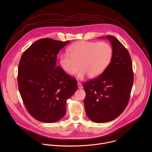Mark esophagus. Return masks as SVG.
Returning <instances> with one entry per match:
<instances>
[{
    "instance_id": "obj_1",
    "label": "esophagus",
    "mask_w": 152,
    "mask_h": 152,
    "mask_svg": "<svg viewBox=\"0 0 152 152\" xmlns=\"http://www.w3.org/2000/svg\"><path fill=\"white\" fill-rule=\"evenodd\" d=\"M77 86H78V88H79V89H82V88H83V86H82V84H81L80 82H77Z\"/></svg>"
}]
</instances>
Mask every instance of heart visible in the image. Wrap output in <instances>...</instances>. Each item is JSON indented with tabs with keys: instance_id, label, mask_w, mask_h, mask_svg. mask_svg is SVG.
<instances>
[{
	"instance_id": "heart-1",
	"label": "heart",
	"mask_w": 152,
	"mask_h": 152,
	"mask_svg": "<svg viewBox=\"0 0 152 152\" xmlns=\"http://www.w3.org/2000/svg\"><path fill=\"white\" fill-rule=\"evenodd\" d=\"M67 53H63L59 58V64L65 73L70 76L77 75L80 79L88 75L96 78L102 74L111 61L113 48L106 42L80 41L72 45Z\"/></svg>"
}]
</instances>
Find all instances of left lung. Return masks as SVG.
I'll use <instances>...</instances> for the list:
<instances>
[{
    "label": "left lung",
    "mask_w": 152,
    "mask_h": 152,
    "mask_svg": "<svg viewBox=\"0 0 152 152\" xmlns=\"http://www.w3.org/2000/svg\"><path fill=\"white\" fill-rule=\"evenodd\" d=\"M107 38L113 48L109 66L99 77L83 84L86 93L84 105L86 115L96 123L109 122L126 107L134 83L132 63L128 51L111 35Z\"/></svg>",
    "instance_id": "8db88e82"
}]
</instances>
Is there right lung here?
<instances>
[{
  "label": "right lung",
  "instance_id": "obj_1",
  "mask_svg": "<svg viewBox=\"0 0 152 152\" xmlns=\"http://www.w3.org/2000/svg\"><path fill=\"white\" fill-rule=\"evenodd\" d=\"M69 41L42 38L21 55L17 81L21 99L37 120L54 123L66 113V102L77 89L76 80L56 66L57 54Z\"/></svg>",
  "mask_w": 152,
  "mask_h": 152
}]
</instances>
